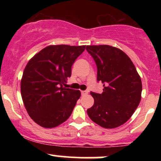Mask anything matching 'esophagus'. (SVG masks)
Instances as JSON below:
<instances>
[{"instance_id": "34e87169", "label": "esophagus", "mask_w": 161, "mask_h": 161, "mask_svg": "<svg viewBox=\"0 0 161 161\" xmlns=\"http://www.w3.org/2000/svg\"><path fill=\"white\" fill-rule=\"evenodd\" d=\"M81 92H82V95H87V94L88 93V91H87V90H86V91H82Z\"/></svg>"}]
</instances>
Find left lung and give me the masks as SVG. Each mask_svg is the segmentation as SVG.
I'll return each instance as SVG.
<instances>
[{
	"label": "left lung",
	"instance_id": "left-lung-1",
	"mask_svg": "<svg viewBox=\"0 0 161 161\" xmlns=\"http://www.w3.org/2000/svg\"><path fill=\"white\" fill-rule=\"evenodd\" d=\"M86 50L97 66V80L104 84L102 94L91 92L95 102L87 114L106 129L124 124L141 101V78L130 58L109 45H88Z\"/></svg>",
	"mask_w": 161,
	"mask_h": 161
}]
</instances>
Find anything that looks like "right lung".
Instances as JSON below:
<instances>
[{"label": "right lung", "mask_w": 161, "mask_h": 161, "mask_svg": "<svg viewBox=\"0 0 161 161\" xmlns=\"http://www.w3.org/2000/svg\"><path fill=\"white\" fill-rule=\"evenodd\" d=\"M86 46L50 45L29 60L21 80V95L29 116L44 128H53L71 115L80 97L79 90L66 88L71 68Z\"/></svg>", "instance_id": "right-lung-1"}]
</instances>
